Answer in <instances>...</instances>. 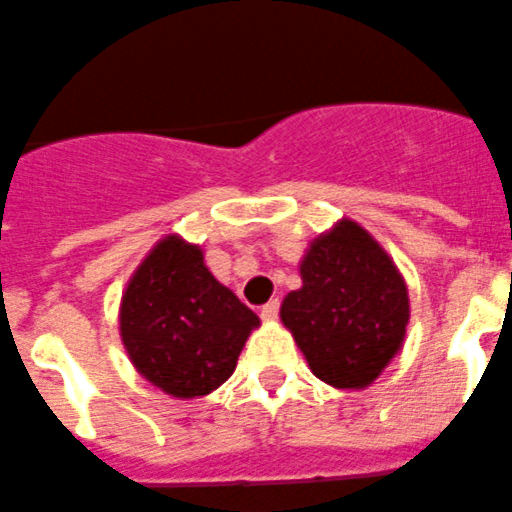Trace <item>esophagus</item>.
<instances>
[{
    "label": "esophagus",
    "instance_id": "34e87169",
    "mask_svg": "<svg viewBox=\"0 0 512 512\" xmlns=\"http://www.w3.org/2000/svg\"><path fill=\"white\" fill-rule=\"evenodd\" d=\"M260 315H262V321H275V318L280 315V300L275 298V300H270V303L262 305Z\"/></svg>",
    "mask_w": 512,
    "mask_h": 512
}]
</instances>
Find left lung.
Instances as JSON below:
<instances>
[{"instance_id":"8db88e82","label":"left lung","mask_w":512,"mask_h":512,"mask_svg":"<svg viewBox=\"0 0 512 512\" xmlns=\"http://www.w3.org/2000/svg\"><path fill=\"white\" fill-rule=\"evenodd\" d=\"M303 288L283 300L280 318L293 331L318 379L364 389L401 348L409 295L379 242L343 219L310 245Z\"/></svg>"}]
</instances>
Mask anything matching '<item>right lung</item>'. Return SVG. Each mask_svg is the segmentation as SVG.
Returning a JSON list of instances; mask_svg holds the SVG:
<instances>
[{"mask_svg":"<svg viewBox=\"0 0 512 512\" xmlns=\"http://www.w3.org/2000/svg\"><path fill=\"white\" fill-rule=\"evenodd\" d=\"M260 318L204 265L202 250L171 234L151 250L121 300V338L138 374L179 399L232 376Z\"/></svg>","mask_w":512,"mask_h":512,"instance_id":"add662e5","label":"right lung"}]
</instances>
